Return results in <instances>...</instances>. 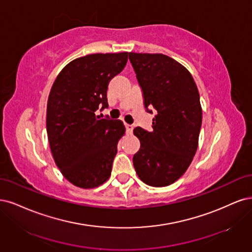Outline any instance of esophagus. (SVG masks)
I'll return each instance as SVG.
<instances>
[{"label": "esophagus", "mask_w": 252, "mask_h": 252, "mask_svg": "<svg viewBox=\"0 0 252 252\" xmlns=\"http://www.w3.org/2000/svg\"><path fill=\"white\" fill-rule=\"evenodd\" d=\"M133 128H134V126L132 125H127V124L126 125V133L127 134H132Z\"/></svg>", "instance_id": "34e87169"}]
</instances>
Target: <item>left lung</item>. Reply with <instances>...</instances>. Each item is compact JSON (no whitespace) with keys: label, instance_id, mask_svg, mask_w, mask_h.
I'll list each match as a JSON object with an SVG mask.
<instances>
[{"label":"left lung","instance_id":"obj_1","mask_svg":"<svg viewBox=\"0 0 252 252\" xmlns=\"http://www.w3.org/2000/svg\"><path fill=\"white\" fill-rule=\"evenodd\" d=\"M128 59L153 111V131L134 128L140 149L133 164L140 180L154 188L174 183L186 172L198 149L202 108L196 83L180 63L161 53L129 52Z\"/></svg>","mask_w":252,"mask_h":252}]
</instances>
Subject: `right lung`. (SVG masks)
Returning <instances> with one entry per match:
<instances>
[{
  "label": "right lung",
  "mask_w": 252,
  "mask_h": 252,
  "mask_svg": "<svg viewBox=\"0 0 252 252\" xmlns=\"http://www.w3.org/2000/svg\"><path fill=\"white\" fill-rule=\"evenodd\" d=\"M127 56L120 52L78 58L60 72L51 88L48 140L61 173L77 188H97L111 176L126 127L121 120L100 119L95 111L108 108V85L124 70Z\"/></svg>",
  "instance_id": "right-lung-1"
}]
</instances>
